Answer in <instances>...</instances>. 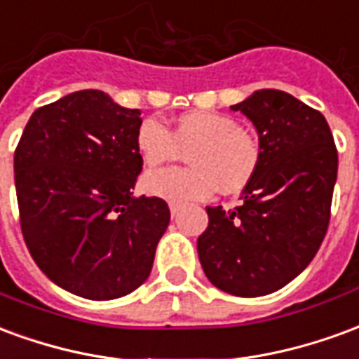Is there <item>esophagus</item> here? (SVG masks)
Returning a JSON list of instances; mask_svg holds the SVG:
<instances>
[{
	"label": "esophagus",
	"mask_w": 359,
	"mask_h": 359,
	"mask_svg": "<svg viewBox=\"0 0 359 359\" xmlns=\"http://www.w3.org/2000/svg\"><path fill=\"white\" fill-rule=\"evenodd\" d=\"M169 210H171L172 217H177V215H179V211H180V205H179V203L171 202V203H169Z\"/></svg>",
	"instance_id": "1"
}]
</instances>
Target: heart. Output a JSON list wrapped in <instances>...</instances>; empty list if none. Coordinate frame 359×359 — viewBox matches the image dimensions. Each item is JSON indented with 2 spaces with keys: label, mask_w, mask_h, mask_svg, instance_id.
<instances>
[{
  "label": "heart",
  "mask_w": 359,
  "mask_h": 359,
  "mask_svg": "<svg viewBox=\"0 0 359 359\" xmlns=\"http://www.w3.org/2000/svg\"><path fill=\"white\" fill-rule=\"evenodd\" d=\"M136 148L148 167L179 159L188 151V167L157 169L144 177L146 192L177 203L210 198L217 187L234 194L248 187L262 165V142L231 115L188 111L169 128L149 117L136 133Z\"/></svg>",
  "instance_id": "b5f03b06"
}]
</instances>
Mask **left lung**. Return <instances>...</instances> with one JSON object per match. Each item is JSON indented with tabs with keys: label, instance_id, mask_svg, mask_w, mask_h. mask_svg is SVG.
<instances>
[{
	"label": "left lung",
	"instance_id": "obj_1",
	"mask_svg": "<svg viewBox=\"0 0 359 359\" xmlns=\"http://www.w3.org/2000/svg\"><path fill=\"white\" fill-rule=\"evenodd\" d=\"M254 123L262 165L244 203L208 210L198 256L211 285L233 296H265L313 259L331 219L339 154L325 117L280 90H257L233 105Z\"/></svg>",
	"mask_w": 359,
	"mask_h": 359
}]
</instances>
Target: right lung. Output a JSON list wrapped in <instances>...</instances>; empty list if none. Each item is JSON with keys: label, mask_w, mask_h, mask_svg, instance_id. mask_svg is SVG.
I'll use <instances>...</instances> for the list:
<instances>
[{"label": "right lung", "mask_w": 359, "mask_h": 359, "mask_svg": "<svg viewBox=\"0 0 359 359\" xmlns=\"http://www.w3.org/2000/svg\"><path fill=\"white\" fill-rule=\"evenodd\" d=\"M140 125L138 109L81 90L38 107L15 149L28 252L55 285L88 300L136 290L171 219L161 198H133Z\"/></svg>", "instance_id": "1"}]
</instances>
